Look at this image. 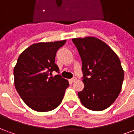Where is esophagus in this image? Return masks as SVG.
<instances>
[{"instance_id": "34e87169", "label": "esophagus", "mask_w": 134, "mask_h": 134, "mask_svg": "<svg viewBox=\"0 0 134 134\" xmlns=\"http://www.w3.org/2000/svg\"><path fill=\"white\" fill-rule=\"evenodd\" d=\"M76 80H77V78H76L75 77H72V78L70 80V81L72 82H74L76 81Z\"/></svg>"}]
</instances>
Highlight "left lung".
<instances>
[{"instance_id": "left-lung-1", "label": "left lung", "mask_w": 134, "mask_h": 134, "mask_svg": "<svg viewBox=\"0 0 134 134\" xmlns=\"http://www.w3.org/2000/svg\"><path fill=\"white\" fill-rule=\"evenodd\" d=\"M73 43L82 59L85 87L78 92L82 104L88 109H106L118 98L124 78L121 61L111 48L95 37L76 38Z\"/></svg>"}]
</instances>
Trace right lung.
Segmentation results:
<instances>
[{
    "label": "right lung",
    "instance_id": "1",
    "mask_svg": "<svg viewBox=\"0 0 134 134\" xmlns=\"http://www.w3.org/2000/svg\"><path fill=\"white\" fill-rule=\"evenodd\" d=\"M66 40L34 44L20 54L13 70L14 84L24 103L31 109L47 112L58 107L69 86L67 80L57 75L54 63L57 50Z\"/></svg>",
    "mask_w": 134,
    "mask_h": 134
}]
</instances>
